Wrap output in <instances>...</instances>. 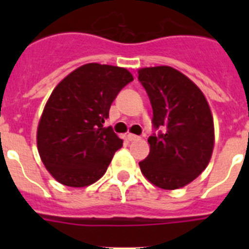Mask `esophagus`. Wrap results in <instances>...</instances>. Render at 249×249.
Listing matches in <instances>:
<instances>
[{
    "label": "esophagus",
    "instance_id": "1",
    "mask_svg": "<svg viewBox=\"0 0 249 249\" xmlns=\"http://www.w3.org/2000/svg\"><path fill=\"white\" fill-rule=\"evenodd\" d=\"M127 138H128L129 141H138V140H140V137H138V136L132 135V133H128V135H127Z\"/></svg>",
    "mask_w": 249,
    "mask_h": 249
}]
</instances>
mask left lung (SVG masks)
I'll return each instance as SVG.
<instances>
[{"label": "left lung", "mask_w": 249, "mask_h": 249, "mask_svg": "<svg viewBox=\"0 0 249 249\" xmlns=\"http://www.w3.org/2000/svg\"><path fill=\"white\" fill-rule=\"evenodd\" d=\"M153 109L155 128L164 133L148 138L149 155L141 172L162 190H178L196 179L210 163L214 124L203 92L182 72L169 66L138 70Z\"/></svg>", "instance_id": "1"}]
</instances>
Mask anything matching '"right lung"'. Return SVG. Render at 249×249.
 <instances>
[{
	"mask_svg": "<svg viewBox=\"0 0 249 249\" xmlns=\"http://www.w3.org/2000/svg\"><path fill=\"white\" fill-rule=\"evenodd\" d=\"M131 81L126 68L87 63L54 87L39 118L37 148L57 182L86 187L105 175L123 141L103 123L118 92Z\"/></svg>",
	"mask_w": 249,
	"mask_h": 249,
	"instance_id": "add662e5",
	"label": "right lung"
}]
</instances>
